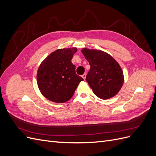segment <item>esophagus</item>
<instances>
[{
  "mask_svg": "<svg viewBox=\"0 0 156 156\" xmlns=\"http://www.w3.org/2000/svg\"><path fill=\"white\" fill-rule=\"evenodd\" d=\"M86 76H87V74H86V73H84V74L82 75V77H83L84 80H85V79H86Z\"/></svg>",
  "mask_w": 156,
  "mask_h": 156,
  "instance_id": "1",
  "label": "esophagus"
}]
</instances>
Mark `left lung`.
Instances as JSON below:
<instances>
[{
    "label": "left lung",
    "mask_w": 156,
    "mask_h": 156,
    "mask_svg": "<svg viewBox=\"0 0 156 156\" xmlns=\"http://www.w3.org/2000/svg\"><path fill=\"white\" fill-rule=\"evenodd\" d=\"M90 65L86 80L93 92L102 100L115 96L124 83V75L116 61L105 52L84 48L81 50Z\"/></svg>",
    "instance_id": "obj_1"
}]
</instances>
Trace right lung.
<instances>
[{
	"label": "right lung",
	"mask_w": 156,
	"mask_h": 156,
	"mask_svg": "<svg viewBox=\"0 0 156 156\" xmlns=\"http://www.w3.org/2000/svg\"><path fill=\"white\" fill-rule=\"evenodd\" d=\"M77 48L58 49L50 54L40 64L37 83L41 93L49 100L64 103L72 98L83 79L76 74L72 62Z\"/></svg>",
	"instance_id": "obj_1"
}]
</instances>
